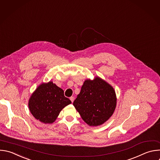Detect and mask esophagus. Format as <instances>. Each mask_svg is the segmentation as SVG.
Here are the masks:
<instances>
[{"label":"esophagus","instance_id":"esophagus-1","mask_svg":"<svg viewBox=\"0 0 160 160\" xmlns=\"http://www.w3.org/2000/svg\"><path fill=\"white\" fill-rule=\"evenodd\" d=\"M70 100L72 101V102H73L74 101V99H75V98H74L73 97H71L70 98Z\"/></svg>","mask_w":160,"mask_h":160}]
</instances>
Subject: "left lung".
Returning a JSON list of instances; mask_svg holds the SVG:
<instances>
[{
	"label": "left lung",
	"instance_id": "8db88e82",
	"mask_svg": "<svg viewBox=\"0 0 160 160\" xmlns=\"http://www.w3.org/2000/svg\"><path fill=\"white\" fill-rule=\"evenodd\" d=\"M117 97L114 88L99 77L85 80L73 105L90 126L103 124L112 116Z\"/></svg>",
	"mask_w": 160,
	"mask_h": 160
}]
</instances>
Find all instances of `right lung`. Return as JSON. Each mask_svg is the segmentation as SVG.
Masks as SVG:
<instances>
[{"instance_id":"1","label":"right lung","mask_w":160,"mask_h":160,"mask_svg":"<svg viewBox=\"0 0 160 160\" xmlns=\"http://www.w3.org/2000/svg\"><path fill=\"white\" fill-rule=\"evenodd\" d=\"M72 103L64 91L52 81L40 84L31 94L29 109L33 117L44 124H52L62 110Z\"/></svg>"}]
</instances>
